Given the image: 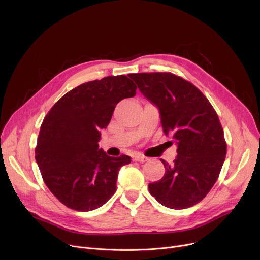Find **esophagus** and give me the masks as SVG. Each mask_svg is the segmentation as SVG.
Wrapping results in <instances>:
<instances>
[{
  "mask_svg": "<svg viewBox=\"0 0 260 260\" xmlns=\"http://www.w3.org/2000/svg\"><path fill=\"white\" fill-rule=\"evenodd\" d=\"M148 159H149V158L143 156V155H136V156L133 157V160L134 161H138V162H144V161H146Z\"/></svg>",
  "mask_w": 260,
  "mask_h": 260,
  "instance_id": "obj_1",
  "label": "esophagus"
}]
</instances>
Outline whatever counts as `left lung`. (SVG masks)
<instances>
[{"instance_id":"1","label":"left lung","mask_w":260,"mask_h":260,"mask_svg":"<svg viewBox=\"0 0 260 260\" xmlns=\"http://www.w3.org/2000/svg\"><path fill=\"white\" fill-rule=\"evenodd\" d=\"M128 76L159 110L164 133L172 136L177 148L172 165L161 159L165 175L149 184L150 193L168 208L196 205L217 182L226 156V142L216 110L194 85L172 73Z\"/></svg>"}]
</instances>
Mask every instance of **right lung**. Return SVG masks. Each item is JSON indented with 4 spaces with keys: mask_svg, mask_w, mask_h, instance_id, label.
Listing matches in <instances>:
<instances>
[{
    "mask_svg": "<svg viewBox=\"0 0 260 260\" xmlns=\"http://www.w3.org/2000/svg\"><path fill=\"white\" fill-rule=\"evenodd\" d=\"M136 89L125 75L88 82L66 93L44 118L35 158L47 187L67 207L90 211L115 194L120 168L131 157H110L99 149L101 129Z\"/></svg>",
    "mask_w": 260,
    "mask_h": 260,
    "instance_id": "1",
    "label": "right lung"
}]
</instances>
